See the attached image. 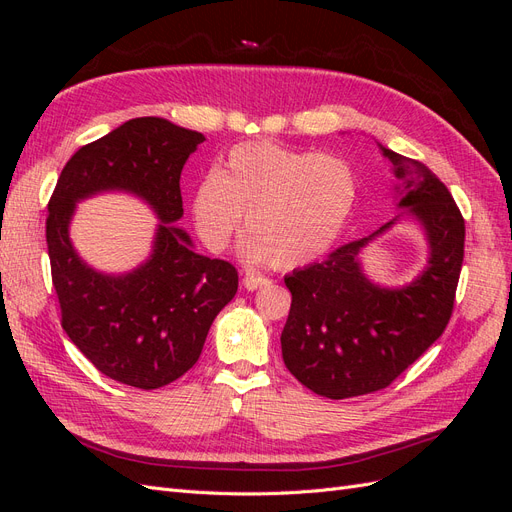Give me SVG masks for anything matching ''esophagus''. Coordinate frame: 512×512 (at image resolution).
<instances>
[{
    "mask_svg": "<svg viewBox=\"0 0 512 512\" xmlns=\"http://www.w3.org/2000/svg\"><path fill=\"white\" fill-rule=\"evenodd\" d=\"M269 284H271V280H267V277H260V275H245L243 277V286L247 290H258V288H265Z\"/></svg>",
    "mask_w": 512,
    "mask_h": 512,
    "instance_id": "esophagus-1",
    "label": "esophagus"
}]
</instances>
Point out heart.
I'll return each instance as SVG.
<instances>
[{"label": "heart", "instance_id": "heart-1", "mask_svg": "<svg viewBox=\"0 0 512 512\" xmlns=\"http://www.w3.org/2000/svg\"><path fill=\"white\" fill-rule=\"evenodd\" d=\"M359 196L354 166L337 153L271 141L232 147L224 173L198 181L192 215L200 239L222 252L241 228V256L252 265L294 269L322 256L342 235Z\"/></svg>", "mask_w": 512, "mask_h": 512}]
</instances>
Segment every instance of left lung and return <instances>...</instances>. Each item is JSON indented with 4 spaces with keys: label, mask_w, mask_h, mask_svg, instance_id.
Listing matches in <instances>:
<instances>
[{
    "label": "left lung",
    "mask_w": 512,
    "mask_h": 512,
    "mask_svg": "<svg viewBox=\"0 0 512 512\" xmlns=\"http://www.w3.org/2000/svg\"><path fill=\"white\" fill-rule=\"evenodd\" d=\"M408 207L427 230L429 265L404 288H380L361 271L359 252L393 222L350 241L284 282L292 294L282 331L290 374L309 391L348 399L386 389L444 333L453 316L466 222L446 185L418 160L384 149Z\"/></svg>",
    "instance_id": "1"
}]
</instances>
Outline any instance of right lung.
Returning <instances> with one entry per match:
<instances>
[{"mask_svg":"<svg viewBox=\"0 0 512 512\" xmlns=\"http://www.w3.org/2000/svg\"><path fill=\"white\" fill-rule=\"evenodd\" d=\"M203 141L162 117L130 119L76 151L49 200L46 245L61 327L100 374L143 391L170 384L198 361L211 322L239 286L230 262L196 254L170 224L183 215V164ZM104 189L141 195L163 222L152 258L117 278L87 268L67 237L75 200Z\"/></svg>","mask_w":512,"mask_h":512,"instance_id":"1","label":"right lung"}]
</instances>
